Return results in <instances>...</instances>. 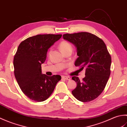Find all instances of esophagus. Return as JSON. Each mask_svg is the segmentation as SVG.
Returning a JSON list of instances; mask_svg holds the SVG:
<instances>
[{"instance_id": "esophagus-1", "label": "esophagus", "mask_w": 127, "mask_h": 127, "mask_svg": "<svg viewBox=\"0 0 127 127\" xmlns=\"http://www.w3.org/2000/svg\"><path fill=\"white\" fill-rule=\"evenodd\" d=\"M62 77L64 79V80H71V78L69 77V76H62Z\"/></svg>"}]
</instances>
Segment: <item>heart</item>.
<instances>
[{
	"instance_id": "obj_1",
	"label": "heart",
	"mask_w": 127,
	"mask_h": 127,
	"mask_svg": "<svg viewBox=\"0 0 127 127\" xmlns=\"http://www.w3.org/2000/svg\"><path fill=\"white\" fill-rule=\"evenodd\" d=\"M59 47L61 51L63 53L66 52H72V46L69 41L66 40H63L62 41L59 45Z\"/></svg>"
}]
</instances>
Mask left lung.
Returning <instances> with one entry per match:
<instances>
[{"label": "left lung", "instance_id": "8db88e82", "mask_svg": "<svg viewBox=\"0 0 127 127\" xmlns=\"http://www.w3.org/2000/svg\"><path fill=\"white\" fill-rule=\"evenodd\" d=\"M63 39L76 47L78 58L75 65L86 69V76L80 81L72 77L77 86L72 91L75 98L82 102L96 98L104 91L110 75L111 58L102 40L88 32L65 34Z\"/></svg>", "mask_w": 127, "mask_h": 127}]
</instances>
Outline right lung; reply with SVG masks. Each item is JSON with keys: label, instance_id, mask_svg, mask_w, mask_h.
Segmentation results:
<instances>
[{"label": "right lung", "instance_id": "add662e5", "mask_svg": "<svg viewBox=\"0 0 127 127\" xmlns=\"http://www.w3.org/2000/svg\"><path fill=\"white\" fill-rule=\"evenodd\" d=\"M62 34H40L21 42L13 59L15 76L21 90L29 99L37 102L49 98L60 75L42 74L41 64L46 59L48 49L61 39Z\"/></svg>", "mask_w": 127, "mask_h": 127}]
</instances>
